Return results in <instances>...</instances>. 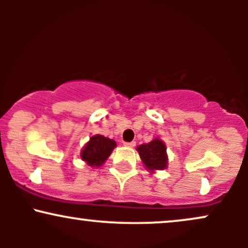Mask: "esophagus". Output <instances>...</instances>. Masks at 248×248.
Segmentation results:
<instances>
[{"instance_id": "esophagus-1", "label": "esophagus", "mask_w": 248, "mask_h": 248, "mask_svg": "<svg viewBox=\"0 0 248 248\" xmlns=\"http://www.w3.org/2000/svg\"><path fill=\"white\" fill-rule=\"evenodd\" d=\"M124 146L129 147V148H133V147L136 146V142H135V141H133V142H126V143H124Z\"/></svg>"}]
</instances>
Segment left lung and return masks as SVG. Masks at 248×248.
I'll list each match as a JSON object with an SVG mask.
<instances>
[{"label": "left lung", "instance_id": "1", "mask_svg": "<svg viewBox=\"0 0 248 248\" xmlns=\"http://www.w3.org/2000/svg\"><path fill=\"white\" fill-rule=\"evenodd\" d=\"M139 155L143 166L150 173L168 168V154L166 143L160 138L153 139L149 143L140 144L138 148Z\"/></svg>", "mask_w": 248, "mask_h": 248}]
</instances>
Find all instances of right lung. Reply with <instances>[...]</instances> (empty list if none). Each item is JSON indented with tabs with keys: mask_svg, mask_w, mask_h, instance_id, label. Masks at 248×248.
I'll return each instance as SVG.
<instances>
[{
	"mask_svg": "<svg viewBox=\"0 0 248 248\" xmlns=\"http://www.w3.org/2000/svg\"><path fill=\"white\" fill-rule=\"evenodd\" d=\"M116 147V142L106 136L96 134L91 136L80 152V158L88 167L99 168L106 162L113 149Z\"/></svg>",
	"mask_w": 248,
	"mask_h": 248,
	"instance_id": "right-lung-1",
	"label": "right lung"
}]
</instances>
